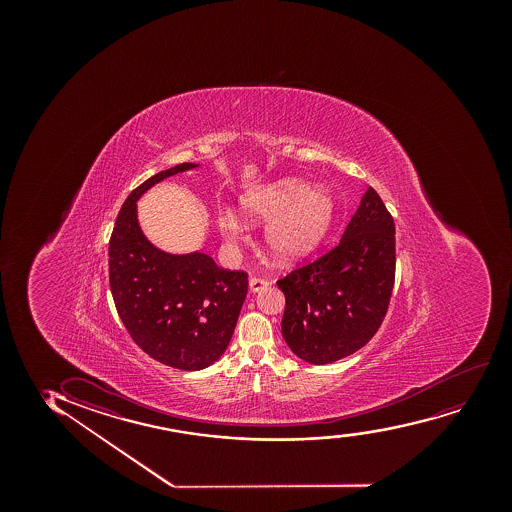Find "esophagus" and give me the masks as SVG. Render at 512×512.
I'll return each mask as SVG.
<instances>
[{"label":"esophagus","instance_id":"34e87169","mask_svg":"<svg viewBox=\"0 0 512 512\" xmlns=\"http://www.w3.org/2000/svg\"><path fill=\"white\" fill-rule=\"evenodd\" d=\"M270 282L266 280V278H258L253 277L249 280V288H251V292H259V290H263V288L268 287Z\"/></svg>","mask_w":512,"mask_h":512}]
</instances>
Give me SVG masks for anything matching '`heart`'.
Here are the masks:
<instances>
[{
  "label": "heart",
  "mask_w": 512,
  "mask_h": 512,
  "mask_svg": "<svg viewBox=\"0 0 512 512\" xmlns=\"http://www.w3.org/2000/svg\"><path fill=\"white\" fill-rule=\"evenodd\" d=\"M309 183L295 177L254 189L242 198V217L251 224L268 222L265 239L273 258L292 263L314 251L328 234L336 203L328 189L308 191ZM218 227L229 239L241 235V224L232 215L218 218Z\"/></svg>",
  "instance_id": "1"
}]
</instances>
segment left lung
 Returning a JSON list of instances; mask_svg holds the SVG:
<instances>
[{"label": "left lung", "mask_w": 512, "mask_h": 512, "mask_svg": "<svg viewBox=\"0 0 512 512\" xmlns=\"http://www.w3.org/2000/svg\"><path fill=\"white\" fill-rule=\"evenodd\" d=\"M394 270V220L369 186L340 242L277 282L285 294L282 335L290 350L323 365L364 347L386 318Z\"/></svg>", "instance_id": "8db88e82"}]
</instances>
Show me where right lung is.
<instances>
[{
    "label": "right lung",
    "instance_id": "obj_1",
    "mask_svg": "<svg viewBox=\"0 0 512 512\" xmlns=\"http://www.w3.org/2000/svg\"><path fill=\"white\" fill-rule=\"evenodd\" d=\"M193 167L184 162L133 189L109 241V285L124 328L152 359L183 371H200L222 357L247 294L246 271L224 270L205 253H164L138 225L141 194Z\"/></svg>",
    "mask_w": 512,
    "mask_h": 512
}]
</instances>
